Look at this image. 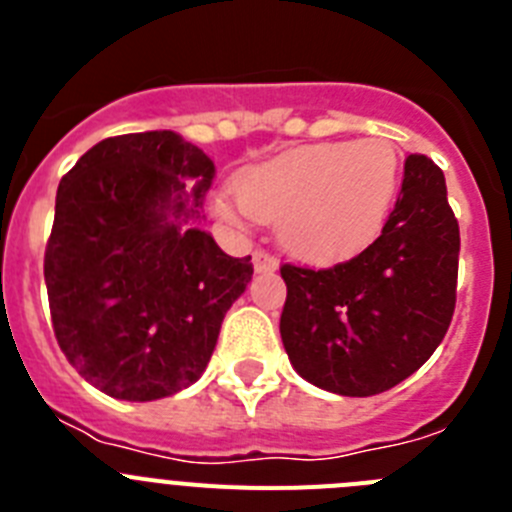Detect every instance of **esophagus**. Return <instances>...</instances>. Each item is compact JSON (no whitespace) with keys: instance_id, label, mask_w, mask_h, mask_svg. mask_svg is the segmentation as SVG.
<instances>
[{"instance_id":"esophagus-1","label":"esophagus","mask_w":512,"mask_h":512,"mask_svg":"<svg viewBox=\"0 0 512 512\" xmlns=\"http://www.w3.org/2000/svg\"><path fill=\"white\" fill-rule=\"evenodd\" d=\"M279 261L271 256V253L266 251H256L253 253V269H256V274H266V271H277Z\"/></svg>"}]
</instances>
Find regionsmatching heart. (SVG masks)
I'll return each mask as SVG.
<instances>
[{
    "label": "heart",
    "mask_w": 512,
    "mask_h": 512,
    "mask_svg": "<svg viewBox=\"0 0 512 512\" xmlns=\"http://www.w3.org/2000/svg\"><path fill=\"white\" fill-rule=\"evenodd\" d=\"M400 153L390 140H328L266 158L225 184L212 212L230 228L279 223V241L297 259L338 264L382 233L397 192Z\"/></svg>",
    "instance_id": "b5f03b06"
}]
</instances>
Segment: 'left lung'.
<instances>
[{"mask_svg":"<svg viewBox=\"0 0 512 512\" xmlns=\"http://www.w3.org/2000/svg\"><path fill=\"white\" fill-rule=\"evenodd\" d=\"M459 223L431 158L408 156L400 197L369 248L333 269L282 266L279 333L295 372L325 392L372 397L418 372L456 305Z\"/></svg>","mask_w":512,"mask_h":512,"instance_id":"8db88e82","label":"left lung"}]
</instances>
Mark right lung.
I'll return each mask as SVG.
<instances>
[{"label": "right lung", "instance_id": "add662e5", "mask_svg": "<svg viewBox=\"0 0 512 512\" xmlns=\"http://www.w3.org/2000/svg\"><path fill=\"white\" fill-rule=\"evenodd\" d=\"M215 164L174 130L99 140L63 176L45 248L53 330L69 364L128 402L194 384L251 282L202 230Z\"/></svg>", "mask_w": 512, "mask_h": 512}]
</instances>
